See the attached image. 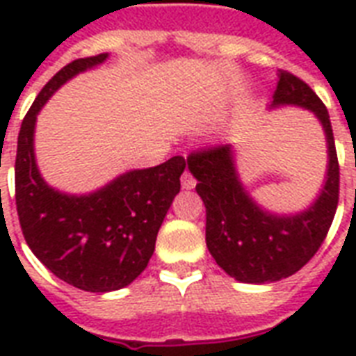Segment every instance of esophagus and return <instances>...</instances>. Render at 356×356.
<instances>
[{
  "mask_svg": "<svg viewBox=\"0 0 356 356\" xmlns=\"http://www.w3.org/2000/svg\"><path fill=\"white\" fill-rule=\"evenodd\" d=\"M181 184H183L184 190H192L195 186V179L192 177V173L190 172H184L181 175Z\"/></svg>",
  "mask_w": 356,
  "mask_h": 356,
  "instance_id": "34e87169",
  "label": "esophagus"
}]
</instances>
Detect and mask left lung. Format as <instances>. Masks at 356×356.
<instances>
[{
	"instance_id": "obj_1",
	"label": "left lung",
	"mask_w": 356,
	"mask_h": 356,
	"mask_svg": "<svg viewBox=\"0 0 356 356\" xmlns=\"http://www.w3.org/2000/svg\"><path fill=\"white\" fill-rule=\"evenodd\" d=\"M277 75V90L268 108L310 111L325 133V181L307 209L277 214L259 205L240 179L233 144L188 156L195 190L207 209V248L227 275L248 284L281 281L301 270L325 240L338 205L340 168L325 105L299 77L282 70Z\"/></svg>"
}]
</instances>
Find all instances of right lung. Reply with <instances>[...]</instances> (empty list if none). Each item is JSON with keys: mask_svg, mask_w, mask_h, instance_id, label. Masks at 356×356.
Here are the masks:
<instances>
[{"mask_svg": "<svg viewBox=\"0 0 356 356\" xmlns=\"http://www.w3.org/2000/svg\"><path fill=\"white\" fill-rule=\"evenodd\" d=\"M107 58L108 53L77 58L42 88L22 122L14 166L16 209L31 251L64 282L99 293L129 286L145 270L186 168L183 156H172L159 166L129 170L88 194L60 192L42 177L36 116L64 83Z\"/></svg>", "mask_w": 356, "mask_h": 356, "instance_id": "add662e5", "label": "right lung"}]
</instances>
